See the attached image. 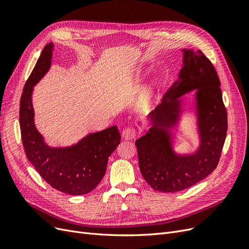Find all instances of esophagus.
<instances>
[{
  "mask_svg": "<svg viewBox=\"0 0 249 249\" xmlns=\"http://www.w3.org/2000/svg\"><path fill=\"white\" fill-rule=\"evenodd\" d=\"M122 136L125 140L133 139V138H135V136H136V129L133 126H126L125 129L123 131Z\"/></svg>",
  "mask_w": 249,
  "mask_h": 249,
  "instance_id": "34e87169",
  "label": "esophagus"
}]
</instances>
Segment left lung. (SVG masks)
Returning a JSON list of instances; mask_svg holds the SVG:
<instances>
[{
    "label": "left lung",
    "instance_id": "left-lung-1",
    "mask_svg": "<svg viewBox=\"0 0 249 249\" xmlns=\"http://www.w3.org/2000/svg\"><path fill=\"white\" fill-rule=\"evenodd\" d=\"M193 89H198L201 147L194 155L177 156L172 152L168 127L176 121L179 97ZM149 117L153 126L135 143L141 175L154 190L178 192L187 189L217 167L227 137L228 114L217 71L201 51L184 50V66L178 80Z\"/></svg>",
    "mask_w": 249,
    "mask_h": 249
}]
</instances>
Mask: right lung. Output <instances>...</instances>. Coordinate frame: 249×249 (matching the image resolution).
Listing matches in <instances>:
<instances>
[{
	"label": "right lung",
	"instance_id": "obj_1",
	"mask_svg": "<svg viewBox=\"0 0 249 249\" xmlns=\"http://www.w3.org/2000/svg\"><path fill=\"white\" fill-rule=\"evenodd\" d=\"M53 43L43 48L28 78L20 96L19 126L26 156L40 177L54 189L71 195H83L99 185L105 176L108 158L120 143L117 126L89 134L76 145L52 148L43 142L34 125L33 86L51 65Z\"/></svg>",
	"mask_w": 249,
	"mask_h": 249
}]
</instances>
